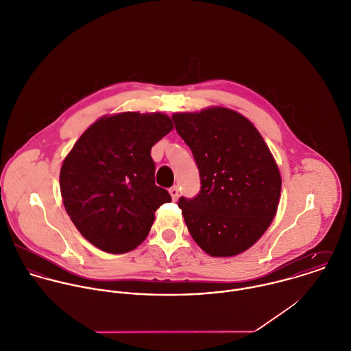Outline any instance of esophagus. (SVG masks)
<instances>
[{
  "instance_id": "obj_1",
  "label": "esophagus",
  "mask_w": 351,
  "mask_h": 351,
  "mask_svg": "<svg viewBox=\"0 0 351 351\" xmlns=\"http://www.w3.org/2000/svg\"><path fill=\"white\" fill-rule=\"evenodd\" d=\"M169 192H170V195H171L173 200H177V199H178V196H180V189H178V186H177V185L171 186V188L169 189Z\"/></svg>"
}]
</instances>
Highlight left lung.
Wrapping results in <instances>:
<instances>
[{"instance_id":"1","label":"left lung","mask_w":351,"mask_h":351,"mask_svg":"<svg viewBox=\"0 0 351 351\" xmlns=\"http://www.w3.org/2000/svg\"><path fill=\"white\" fill-rule=\"evenodd\" d=\"M191 148L200 191L178 207L196 243L214 257L250 247L271 225L280 196L279 169L258 130L225 108L173 116Z\"/></svg>"}]
</instances>
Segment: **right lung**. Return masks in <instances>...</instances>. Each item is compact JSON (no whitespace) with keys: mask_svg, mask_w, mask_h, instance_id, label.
<instances>
[{"mask_svg":"<svg viewBox=\"0 0 351 351\" xmlns=\"http://www.w3.org/2000/svg\"><path fill=\"white\" fill-rule=\"evenodd\" d=\"M173 129L162 114L102 117L76 141L60 173L61 196L82 235L109 253H125L149 233L171 196L155 185L152 145Z\"/></svg>","mask_w":351,"mask_h":351,"instance_id":"right-lung-1","label":"right lung"}]
</instances>
